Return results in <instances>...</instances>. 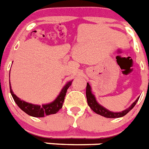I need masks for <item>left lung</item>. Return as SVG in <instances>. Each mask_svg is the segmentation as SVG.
<instances>
[{
    "label": "left lung",
    "mask_w": 149,
    "mask_h": 149,
    "mask_svg": "<svg viewBox=\"0 0 149 149\" xmlns=\"http://www.w3.org/2000/svg\"><path fill=\"white\" fill-rule=\"evenodd\" d=\"M86 96H87V103H88L90 109H92L94 112H96V114H100V115H102V116L108 118H120V117H123L124 116V115H126V114H127V113L135 106L137 101H138L139 100L138 98V99L130 105V107H129L127 109L124 110V111H121V112H112V111H109V110H107V109H105L104 107H102V105H100V104L96 102V99H95V96H94L92 94V93H91V88H90V86L89 85L88 83L87 84V88H86Z\"/></svg>",
    "instance_id": "obj_1"
}]
</instances>
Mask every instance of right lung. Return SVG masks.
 <instances>
[{
	"label": "right lung",
	"instance_id": "right-lung-1",
	"mask_svg": "<svg viewBox=\"0 0 149 149\" xmlns=\"http://www.w3.org/2000/svg\"><path fill=\"white\" fill-rule=\"evenodd\" d=\"M72 81H69L67 84L63 87L61 93L58 96V97L53 102L47 104V105H33L31 103H28L26 102L21 100L19 98L13 93L12 89H11L10 84V90L11 95L13 98L14 101L16 102V103L20 109L23 111H25L26 114H28L30 116L35 117V118H41V117L47 116L49 114H56V112L59 111V109H62V104L64 102L65 96L66 95V92L68 87L72 84Z\"/></svg>",
	"mask_w": 149,
	"mask_h": 149
}]
</instances>
